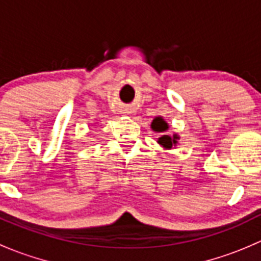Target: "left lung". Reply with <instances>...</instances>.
<instances>
[{
    "instance_id": "left-lung-1",
    "label": "left lung",
    "mask_w": 261,
    "mask_h": 261,
    "mask_svg": "<svg viewBox=\"0 0 261 261\" xmlns=\"http://www.w3.org/2000/svg\"><path fill=\"white\" fill-rule=\"evenodd\" d=\"M151 128H152L153 130H156V132H165L166 129H168V124L164 121V119L161 118V116H158V118L153 119V121L151 123ZM178 140H179L178 135H164L159 138L158 142L160 143L164 148H172L178 145Z\"/></svg>"
}]
</instances>
